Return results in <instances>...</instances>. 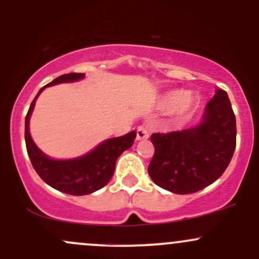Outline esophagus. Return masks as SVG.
<instances>
[{"label": "esophagus", "mask_w": 259, "mask_h": 259, "mask_svg": "<svg viewBox=\"0 0 259 259\" xmlns=\"http://www.w3.org/2000/svg\"><path fill=\"white\" fill-rule=\"evenodd\" d=\"M149 138V130L145 126H139L137 129V140H144Z\"/></svg>", "instance_id": "34e87169"}]
</instances>
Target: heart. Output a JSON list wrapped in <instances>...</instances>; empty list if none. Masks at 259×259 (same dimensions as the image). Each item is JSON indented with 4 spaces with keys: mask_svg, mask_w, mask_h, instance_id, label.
Instances as JSON below:
<instances>
[{
    "mask_svg": "<svg viewBox=\"0 0 259 259\" xmlns=\"http://www.w3.org/2000/svg\"><path fill=\"white\" fill-rule=\"evenodd\" d=\"M194 104L195 100L192 95L189 93H181V92L171 93L164 100L165 107H171V113L178 116H182L189 113Z\"/></svg>",
    "mask_w": 259,
    "mask_h": 259,
    "instance_id": "heart-1",
    "label": "heart"
}]
</instances>
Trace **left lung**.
Masks as SVG:
<instances>
[{"mask_svg": "<svg viewBox=\"0 0 259 259\" xmlns=\"http://www.w3.org/2000/svg\"><path fill=\"white\" fill-rule=\"evenodd\" d=\"M236 134L228 95L217 89L198 126L151 135L155 152L149 175L157 186L174 194L200 191L225 172L235 152Z\"/></svg>", "mask_w": 259, "mask_h": 259, "instance_id": "obj_1", "label": "left lung"}]
</instances>
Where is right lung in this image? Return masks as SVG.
I'll return each instance as SVG.
<instances>
[{"mask_svg":"<svg viewBox=\"0 0 259 259\" xmlns=\"http://www.w3.org/2000/svg\"><path fill=\"white\" fill-rule=\"evenodd\" d=\"M84 78L83 73H68L56 78L46 87L58 83H68ZM45 87V88H46ZM45 88L40 89L31 103L24 124V139L29 160L39 178L53 189L64 194L83 196L98 191L108 184L114 175L115 164L122 151L132 148L137 133L132 132L122 137L108 139L99 146L84 156L72 160H53L43 154L29 134V118L34 108L38 95Z\"/></svg>","mask_w":259,"mask_h":259,"instance_id":"1","label":"right lung"}]
</instances>
